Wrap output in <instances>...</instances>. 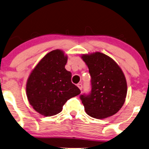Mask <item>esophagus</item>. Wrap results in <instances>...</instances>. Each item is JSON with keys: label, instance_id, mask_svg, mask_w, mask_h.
Listing matches in <instances>:
<instances>
[{"label": "esophagus", "instance_id": "1", "mask_svg": "<svg viewBox=\"0 0 149 149\" xmlns=\"http://www.w3.org/2000/svg\"><path fill=\"white\" fill-rule=\"evenodd\" d=\"M77 86H78V87L80 89V90H82L83 86H82V84H78V85H77Z\"/></svg>", "mask_w": 149, "mask_h": 149}]
</instances>
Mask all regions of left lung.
Listing matches in <instances>:
<instances>
[{"instance_id":"1","label":"left lung","mask_w":149,"mask_h":149,"mask_svg":"<svg viewBox=\"0 0 149 149\" xmlns=\"http://www.w3.org/2000/svg\"><path fill=\"white\" fill-rule=\"evenodd\" d=\"M91 76V92L80 99L85 112L91 117L103 119L117 113L123 106L127 92L125 76L112 58L96 52L82 54Z\"/></svg>"}]
</instances>
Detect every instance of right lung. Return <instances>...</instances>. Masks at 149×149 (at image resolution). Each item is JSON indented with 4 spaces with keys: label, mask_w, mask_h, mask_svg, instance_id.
<instances>
[{
    "label": "right lung",
    "mask_w": 149,
    "mask_h": 149,
    "mask_svg": "<svg viewBox=\"0 0 149 149\" xmlns=\"http://www.w3.org/2000/svg\"><path fill=\"white\" fill-rule=\"evenodd\" d=\"M67 56L57 49L49 52L39 61L30 73L26 91L29 104L45 116L60 113L69 99L80 93L71 82V73L65 68Z\"/></svg>",
    "instance_id": "obj_1"
}]
</instances>
